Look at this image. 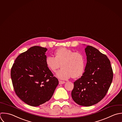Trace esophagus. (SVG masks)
I'll return each mask as SVG.
<instances>
[{
    "label": "esophagus",
    "mask_w": 122,
    "mask_h": 122,
    "mask_svg": "<svg viewBox=\"0 0 122 122\" xmlns=\"http://www.w3.org/2000/svg\"><path fill=\"white\" fill-rule=\"evenodd\" d=\"M65 83V81H61V80H59V84L60 85H62V84H64Z\"/></svg>",
    "instance_id": "obj_1"
}]
</instances>
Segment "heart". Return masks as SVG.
<instances>
[{"mask_svg": "<svg viewBox=\"0 0 122 122\" xmlns=\"http://www.w3.org/2000/svg\"><path fill=\"white\" fill-rule=\"evenodd\" d=\"M55 57L48 56L45 60L47 68L52 72H57L56 76L59 79L66 80L71 76L74 79L81 76L85 67V59L82 54L66 47L56 49Z\"/></svg>", "mask_w": 122, "mask_h": 122, "instance_id": "1", "label": "heart"}]
</instances>
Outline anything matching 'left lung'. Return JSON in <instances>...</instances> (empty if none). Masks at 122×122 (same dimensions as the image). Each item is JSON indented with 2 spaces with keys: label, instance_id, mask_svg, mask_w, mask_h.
<instances>
[{
  "label": "left lung",
  "instance_id": "1",
  "mask_svg": "<svg viewBox=\"0 0 122 122\" xmlns=\"http://www.w3.org/2000/svg\"><path fill=\"white\" fill-rule=\"evenodd\" d=\"M87 63L82 76L74 82L71 92L78 105L90 107L102 100L112 83L113 72L107 56L90 46L85 48Z\"/></svg>",
  "mask_w": 122,
  "mask_h": 122
}]
</instances>
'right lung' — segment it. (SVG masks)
Returning a JSON list of instances; mask_svg holds the SVG:
<instances>
[{
    "mask_svg": "<svg viewBox=\"0 0 122 122\" xmlns=\"http://www.w3.org/2000/svg\"><path fill=\"white\" fill-rule=\"evenodd\" d=\"M46 48L34 46L20 54L11 70V77L17 96L25 104L37 107L49 101L58 80L47 68Z\"/></svg>",
    "mask_w": 122,
    "mask_h": 122,
    "instance_id": "1",
    "label": "right lung"
}]
</instances>
